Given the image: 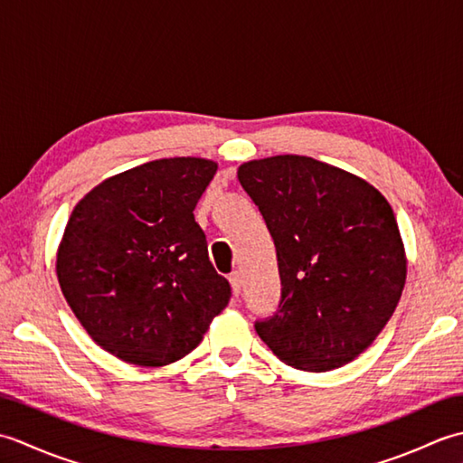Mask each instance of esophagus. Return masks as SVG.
I'll list each match as a JSON object with an SVG mask.
<instances>
[{
	"label": "esophagus",
	"mask_w": 463,
	"mask_h": 463,
	"mask_svg": "<svg viewBox=\"0 0 463 463\" xmlns=\"http://www.w3.org/2000/svg\"><path fill=\"white\" fill-rule=\"evenodd\" d=\"M229 280H231V287H232L234 297H239V294H241V288H242V277H241V272H239V270L231 272Z\"/></svg>",
	"instance_id": "34e87169"
}]
</instances>
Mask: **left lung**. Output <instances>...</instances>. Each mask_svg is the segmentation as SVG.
<instances>
[{"label": "left lung", "mask_w": 463, "mask_h": 463, "mask_svg": "<svg viewBox=\"0 0 463 463\" xmlns=\"http://www.w3.org/2000/svg\"><path fill=\"white\" fill-rule=\"evenodd\" d=\"M239 181L277 247L280 302L254 328L288 366L352 362L394 314L406 254L390 203L360 176L312 156L241 165Z\"/></svg>", "instance_id": "1"}]
</instances>
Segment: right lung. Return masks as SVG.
I'll return each instance as SVG.
<instances>
[{"label": "right lung", "mask_w": 463, "mask_h": 463, "mask_svg": "<svg viewBox=\"0 0 463 463\" xmlns=\"http://www.w3.org/2000/svg\"><path fill=\"white\" fill-rule=\"evenodd\" d=\"M214 173L194 156L145 163L97 184L69 216L59 287L90 336L123 362L181 360L231 300L193 214Z\"/></svg>", "instance_id": "obj_1"}]
</instances>
